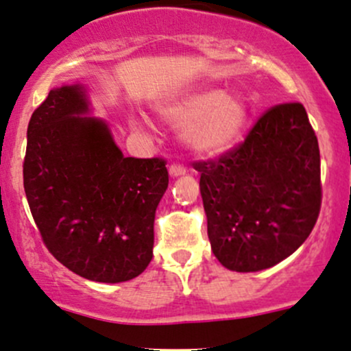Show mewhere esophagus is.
I'll return each instance as SVG.
<instances>
[{
    "instance_id": "esophagus-1",
    "label": "esophagus",
    "mask_w": 351,
    "mask_h": 351,
    "mask_svg": "<svg viewBox=\"0 0 351 351\" xmlns=\"http://www.w3.org/2000/svg\"><path fill=\"white\" fill-rule=\"evenodd\" d=\"M185 173H186V168L183 165H171V166H169V175H171L173 178L185 175Z\"/></svg>"
}]
</instances>
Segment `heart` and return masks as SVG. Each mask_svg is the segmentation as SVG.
<instances>
[{"instance_id": "obj_1", "label": "heart", "mask_w": 351, "mask_h": 351, "mask_svg": "<svg viewBox=\"0 0 351 351\" xmlns=\"http://www.w3.org/2000/svg\"><path fill=\"white\" fill-rule=\"evenodd\" d=\"M160 114L171 124L188 123L183 138L191 149L215 154L239 139L247 121V106L237 95H223L219 88H204L168 102L160 108ZM132 126L139 124L134 121Z\"/></svg>"}]
</instances>
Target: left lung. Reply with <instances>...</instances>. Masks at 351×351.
Wrapping results in <instances>:
<instances>
[{
    "instance_id": "1",
    "label": "left lung",
    "mask_w": 351,
    "mask_h": 351,
    "mask_svg": "<svg viewBox=\"0 0 351 351\" xmlns=\"http://www.w3.org/2000/svg\"><path fill=\"white\" fill-rule=\"evenodd\" d=\"M193 166L210 245L223 267L269 269L311 234L322 206L319 146L300 102L265 110L237 147Z\"/></svg>"
}]
</instances>
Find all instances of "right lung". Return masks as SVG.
Segmentation results:
<instances>
[{"mask_svg": "<svg viewBox=\"0 0 351 351\" xmlns=\"http://www.w3.org/2000/svg\"><path fill=\"white\" fill-rule=\"evenodd\" d=\"M80 84L51 88L28 123L23 185L51 256L95 282L134 279L153 259L161 158H126Z\"/></svg>", "mask_w": 351, "mask_h": 351, "instance_id": "1", "label": "right lung"}]
</instances>
